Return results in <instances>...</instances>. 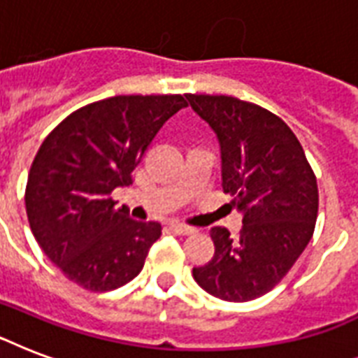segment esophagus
Segmentation results:
<instances>
[{
	"instance_id": "esophagus-1",
	"label": "esophagus",
	"mask_w": 358,
	"mask_h": 358,
	"mask_svg": "<svg viewBox=\"0 0 358 358\" xmlns=\"http://www.w3.org/2000/svg\"><path fill=\"white\" fill-rule=\"evenodd\" d=\"M171 230L180 236H189L195 232V229H193V227H187V224H184V223H171Z\"/></svg>"
}]
</instances>
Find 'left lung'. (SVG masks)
Returning <instances> with one entry per match:
<instances>
[{
	"label": "left lung",
	"mask_w": 358,
	"mask_h": 358,
	"mask_svg": "<svg viewBox=\"0 0 358 358\" xmlns=\"http://www.w3.org/2000/svg\"><path fill=\"white\" fill-rule=\"evenodd\" d=\"M185 98L217 137L223 189L243 217L238 238L221 227L210 230L215 255L193 267V277L219 299H256L282 280L314 234L316 176L277 115L234 96Z\"/></svg>",
	"instance_id": "left-lung-1"
}]
</instances>
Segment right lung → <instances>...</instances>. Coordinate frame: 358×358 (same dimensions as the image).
<instances>
[{
  "mask_svg": "<svg viewBox=\"0 0 358 358\" xmlns=\"http://www.w3.org/2000/svg\"><path fill=\"white\" fill-rule=\"evenodd\" d=\"M185 106L180 94L111 96L74 111L44 139L25 212L44 255L72 282L109 292L139 275L162 224L131 219L111 193L131 184L152 139Z\"/></svg>",
  "mask_w": 358,
  "mask_h": 358,
  "instance_id": "1",
  "label": "right lung"
}]
</instances>
